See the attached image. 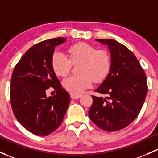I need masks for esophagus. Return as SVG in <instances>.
Listing matches in <instances>:
<instances>
[{
  "instance_id": "34e87169",
  "label": "esophagus",
  "mask_w": 158,
  "mask_h": 158,
  "mask_svg": "<svg viewBox=\"0 0 158 158\" xmlns=\"http://www.w3.org/2000/svg\"><path fill=\"white\" fill-rule=\"evenodd\" d=\"M82 96V94H79V93H76V92H70V97L73 99H78Z\"/></svg>"
}]
</instances>
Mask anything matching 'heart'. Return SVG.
<instances>
[{
	"mask_svg": "<svg viewBox=\"0 0 158 158\" xmlns=\"http://www.w3.org/2000/svg\"><path fill=\"white\" fill-rule=\"evenodd\" d=\"M69 57L73 64H80L79 75L71 76L63 81L66 90L81 92L91 87L93 82H102L107 76L111 66L110 56L104 50H98L87 43H78L69 49ZM51 66L58 76L64 77L69 74L72 66L70 60L59 51L53 54Z\"/></svg>",
	"mask_w": 158,
	"mask_h": 158,
	"instance_id": "b5f03b06",
	"label": "heart"
}]
</instances>
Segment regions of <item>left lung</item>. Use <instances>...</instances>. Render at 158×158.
Masks as SVG:
<instances>
[{
  "instance_id": "left-lung-1",
  "label": "left lung",
  "mask_w": 158,
  "mask_h": 158,
  "mask_svg": "<svg viewBox=\"0 0 158 158\" xmlns=\"http://www.w3.org/2000/svg\"><path fill=\"white\" fill-rule=\"evenodd\" d=\"M95 40L108 47L111 66L94 90L104 97L92 96L89 116L98 127L114 132L127 127L139 115L147 95L146 74L133 53L123 44L113 39Z\"/></svg>"
}]
</instances>
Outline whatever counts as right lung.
<instances>
[{
    "label": "right lung",
    "instance_id": "1",
    "mask_svg": "<svg viewBox=\"0 0 158 158\" xmlns=\"http://www.w3.org/2000/svg\"><path fill=\"white\" fill-rule=\"evenodd\" d=\"M66 41L56 38L30 48L14 67L11 76L10 102L13 114L25 129L39 136L52 133L62 123L70 96L60 83L51 66L56 46ZM52 87L56 92L48 97Z\"/></svg>",
    "mask_w": 158,
    "mask_h": 158
}]
</instances>
